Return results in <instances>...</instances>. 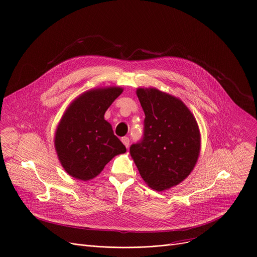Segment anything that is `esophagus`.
Masks as SVG:
<instances>
[{
    "label": "esophagus",
    "instance_id": "1",
    "mask_svg": "<svg viewBox=\"0 0 257 257\" xmlns=\"http://www.w3.org/2000/svg\"><path fill=\"white\" fill-rule=\"evenodd\" d=\"M121 140H122L123 144L126 146V148H128V147H129V142H130L129 138H128V137H122Z\"/></svg>",
    "mask_w": 257,
    "mask_h": 257
}]
</instances>
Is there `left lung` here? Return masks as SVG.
Segmentation results:
<instances>
[{
    "instance_id": "left-lung-1",
    "label": "left lung",
    "mask_w": 257,
    "mask_h": 257,
    "mask_svg": "<svg viewBox=\"0 0 257 257\" xmlns=\"http://www.w3.org/2000/svg\"><path fill=\"white\" fill-rule=\"evenodd\" d=\"M145 114L143 136L130 154L144 182L158 192L183 182L193 170L201 139L196 119L179 99L156 89H138Z\"/></svg>"
}]
</instances>
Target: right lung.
<instances>
[{"label":"right lung","instance_id":"1","mask_svg":"<svg viewBox=\"0 0 257 257\" xmlns=\"http://www.w3.org/2000/svg\"><path fill=\"white\" fill-rule=\"evenodd\" d=\"M120 88L98 89L82 94L64 113L55 135L58 158L71 177L89 181L97 177L125 145L104 119L105 112L122 94Z\"/></svg>","mask_w":257,"mask_h":257}]
</instances>
